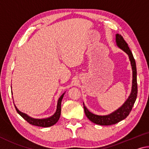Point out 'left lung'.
Listing matches in <instances>:
<instances>
[{
	"label": "left lung",
	"instance_id": "1",
	"mask_svg": "<svg viewBox=\"0 0 149 149\" xmlns=\"http://www.w3.org/2000/svg\"><path fill=\"white\" fill-rule=\"evenodd\" d=\"M116 44L121 49L125 52L128 54L130 60L132 64L133 70V81H132V89L130 97L125 102L122 107L118 108L115 112L107 116H98L90 112L87 108L85 107L84 103V111L86 116L89 118L90 121L96 123V124L100 125H110L116 124L120 121L124 120L128 116L132 108L134 105V103L137 99V69H136V64L134 57L127 42L123 39V37L120 34L116 35Z\"/></svg>",
	"mask_w": 149,
	"mask_h": 149
}]
</instances>
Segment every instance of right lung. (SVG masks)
Wrapping results in <instances>:
<instances>
[{
  "label": "right lung",
  "instance_id": "obj_1",
  "mask_svg": "<svg viewBox=\"0 0 149 149\" xmlns=\"http://www.w3.org/2000/svg\"><path fill=\"white\" fill-rule=\"evenodd\" d=\"M64 93L61 95V97L59 98L58 100V104H57V109L56 112H55V114L50 116V118H45V119H35V118H32L29 117V116L27 114L22 113L17 110V108H16V110L17 112L21 116L24 118V120H26L27 122L30 124L33 125L35 126H39V127H50V126L54 125L58 121L60 116V113H61V102L64 97Z\"/></svg>",
  "mask_w": 149,
  "mask_h": 149
}]
</instances>
